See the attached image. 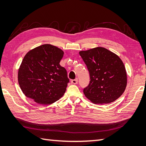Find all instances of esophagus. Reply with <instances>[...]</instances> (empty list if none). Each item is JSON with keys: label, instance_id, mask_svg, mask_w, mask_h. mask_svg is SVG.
I'll use <instances>...</instances> for the list:
<instances>
[{"label": "esophagus", "instance_id": "1", "mask_svg": "<svg viewBox=\"0 0 146 146\" xmlns=\"http://www.w3.org/2000/svg\"><path fill=\"white\" fill-rule=\"evenodd\" d=\"M70 82H71V83H72V84H74V85H76V84H77V83H78L77 78V79H75V80H72Z\"/></svg>", "mask_w": 146, "mask_h": 146}]
</instances>
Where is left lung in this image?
Here are the masks:
<instances>
[{
    "mask_svg": "<svg viewBox=\"0 0 146 146\" xmlns=\"http://www.w3.org/2000/svg\"><path fill=\"white\" fill-rule=\"evenodd\" d=\"M90 75L84 94L95 104H110L125 91L127 76L125 66L119 56L102 47L79 52Z\"/></svg>",
    "mask_w": 146,
    "mask_h": 146,
    "instance_id": "left-lung-1",
    "label": "left lung"
}]
</instances>
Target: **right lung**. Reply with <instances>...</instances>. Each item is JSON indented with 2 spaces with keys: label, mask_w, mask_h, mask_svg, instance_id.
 <instances>
[{
  "label": "right lung",
  "mask_w": 146,
  "mask_h": 146,
  "mask_svg": "<svg viewBox=\"0 0 146 146\" xmlns=\"http://www.w3.org/2000/svg\"><path fill=\"white\" fill-rule=\"evenodd\" d=\"M61 48L46 44L29 50L18 69L17 80L24 94L35 102L49 105L65 93L69 82L67 71L60 64Z\"/></svg>",
  "instance_id": "obj_1"
}]
</instances>
